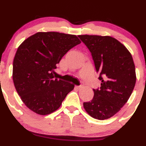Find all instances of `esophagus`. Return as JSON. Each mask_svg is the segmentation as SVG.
I'll use <instances>...</instances> for the list:
<instances>
[{"label":"esophagus","instance_id":"34e87169","mask_svg":"<svg viewBox=\"0 0 146 146\" xmlns=\"http://www.w3.org/2000/svg\"><path fill=\"white\" fill-rule=\"evenodd\" d=\"M83 88V86H82V85H81V86H76V88L79 89V90H80V89H81V88Z\"/></svg>","mask_w":146,"mask_h":146}]
</instances>
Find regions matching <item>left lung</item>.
<instances>
[{"mask_svg":"<svg viewBox=\"0 0 146 146\" xmlns=\"http://www.w3.org/2000/svg\"><path fill=\"white\" fill-rule=\"evenodd\" d=\"M92 54L101 87L93 89L94 96L84 103L90 116L105 120L125 105L136 83L134 62L129 51L115 38L99 35H78Z\"/></svg>","mask_w":146,"mask_h":146,"instance_id":"obj_1","label":"left lung"}]
</instances>
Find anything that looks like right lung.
Returning a JSON list of instances; mask_svg holds the SVG:
<instances>
[{
  "label": "right lung",
  "instance_id": "right-lung-1",
  "mask_svg": "<svg viewBox=\"0 0 146 146\" xmlns=\"http://www.w3.org/2000/svg\"><path fill=\"white\" fill-rule=\"evenodd\" d=\"M80 43L76 35L39 32L18 47L13 62V80L28 108L47 115L60 107L75 86L58 80L54 69L64 54Z\"/></svg>",
  "mask_w": 146,
  "mask_h": 146
}]
</instances>
